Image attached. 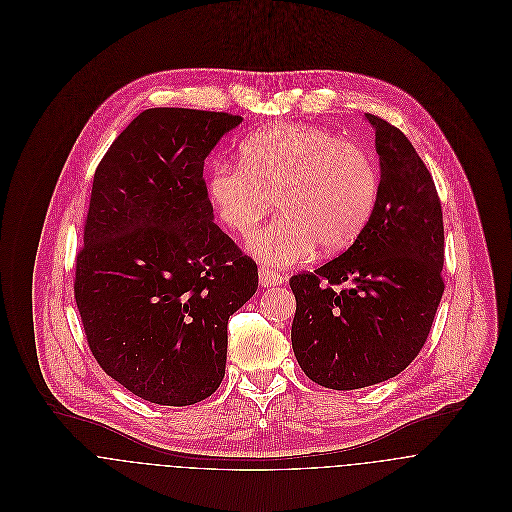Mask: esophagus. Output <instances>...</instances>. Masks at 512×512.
Listing matches in <instances>:
<instances>
[{
  "mask_svg": "<svg viewBox=\"0 0 512 512\" xmlns=\"http://www.w3.org/2000/svg\"><path fill=\"white\" fill-rule=\"evenodd\" d=\"M284 280H286V278H284L282 274H278V272H274V270H270V268H260V284H262L264 288L280 286Z\"/></svg>",
  "mask_w": 512,
  "mask_h": 512,
  "instance_id": "obj_1",
  "label": "esophagus"
}]
</instances>
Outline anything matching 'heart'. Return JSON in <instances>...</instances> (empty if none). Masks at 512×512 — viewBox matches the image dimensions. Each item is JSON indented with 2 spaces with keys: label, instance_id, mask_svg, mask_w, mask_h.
Instances as JSON below:
<instances>
[{
  "label": "heart",
  "instance_id": "obj_1",
  "mask_svg": "<svg viewBox=\"0 0 512 512\" xmlns=\"http://www.w3.org/2000/svg\"><path fill=\"white\" fill-rule=\"evenodd\" d=\"M242 163L220 161L207 193L220 222L248 234L280 201L284 215L252 234L248 248L268 264L307 260L349 248L374 213L376 163L339 134L305 124L264 128L240 146Z\"/></svg>",
  "mask_w": 512,
  "mask_h": 512
}]
</instances>
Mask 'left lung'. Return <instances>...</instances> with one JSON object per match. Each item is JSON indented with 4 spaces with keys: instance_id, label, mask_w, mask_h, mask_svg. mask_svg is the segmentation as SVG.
<instances>
[{
    "instance_id": "1",
    "label": "left lung",
    "mask_w": 512,
    "mask_h": 512,
    "mask_svg": "<svg viewBox=\"0 0 512 512\" xmlns=\"http://www.w3.org/2000/svg\"><path fill=\"white\" fill-rule=\"evenodd\" d=\"M366 120L380 155L374 213L343 254L290 280L295 359L315 384L333 390L372 386L410 365L445 288L432 173L396 126L374 114Z\"/></svg>"
}]
</instances>
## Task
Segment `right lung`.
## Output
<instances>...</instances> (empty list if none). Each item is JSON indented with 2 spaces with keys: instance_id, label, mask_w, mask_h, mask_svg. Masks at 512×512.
<instances>
[{
  "instance_id": "right-lung-1",
  "label": "right lung",
  "mask_w": 512,
  "mask_h": 512,
  "mask_svg": "<svg viewBox=\"0 0 512 512\" xmlns=\"http://www.w3.org/2000/svg\"><path fill=\"white\" fill-rule=\"evenodd\" d=\"M242 122L226 112L144 110L96 167L74 299L100 368L132 394L191 406L222 382L228 317L258 266L213 222L205 157Z\"/></svg>"
}]
</instances>
